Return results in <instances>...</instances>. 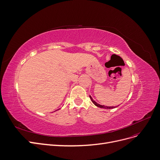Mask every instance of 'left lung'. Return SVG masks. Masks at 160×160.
<instances>
[{
  "label": "left lung",
  "instance_id": "left-lung-1",
  "mask_svg": "<svg viewBox=\"0 0 160 160\" xmlns=\"http://www.w3.org/2000/svg\"><path fill=\"white\" fill-rule=\"evenodd\" d=\"M90 99L92 100V102H93V103L95 105H96L97 107H98V108H103V109H113V108H116V107H108V106H105V105H99V104H98V103H97L95 101H94V100L92 99V98L90 96Z\"/></svg>",
  "mask_w": 160,
  "mask_h": 160
}]
</instances>
